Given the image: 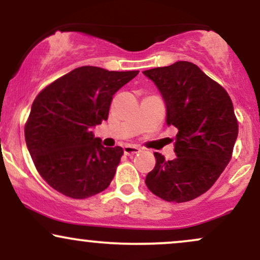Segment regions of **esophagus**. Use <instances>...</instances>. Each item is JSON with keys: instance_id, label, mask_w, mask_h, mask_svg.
Here are the masks:
<instances>
[{"instance_id": "34e87169", "label": "esophagus", "mask_w": 260, "mask_h": 260, "mask_svg": "<svg viewBox=\"0 0 260 260\" xmlns=\"http://www.w3.org/2000/svg\"><path fill=\"white\" fill-rule=\"evenodd\" d=\"M140 151V149L138 147H134V145H126L123 148V153L128 155V156H132V155L138 154Z\"/></svg>"}]
</instances>
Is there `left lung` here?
Instances as JSON below:
<instances>
[{"mask_svg":"<svg viewBox=\"0 0 260 260\" xmlns=\"http://www.w3.org/2000/svg\"><path fill=\"white\" fill-rule=\"evenodd\" d=\"M156 85L166 105V123L178 129L176 159L155 153L156 164L145 178L150 192L166 202L184 203L215 183L231 160L238 123L221 85L192 62L143 72Z\"/></svg>","mask_w":260,"mask_h":260,"instance_id":"left-lung-1","label":"left lung"}]
</instances>
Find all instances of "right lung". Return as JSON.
Instances as JSON below:
<instances>
[{"label":"right lung","mask_w":260,"mask_h":260,"mask_svg":"<svg viewBox=\"0 0 260 260\" xmlns=\"http://www.w3.org/2000/svg\"><path fill=\"white\" fill-rule=\"evenodd\" d=\"M138 73L83 66L35 98L25 143L39 174L53 189L84 199L110 186L123 149L105 148L91 128L107 120L113 94Z\"/></svg>","instance_id":"add662e5"}]
</instances>
